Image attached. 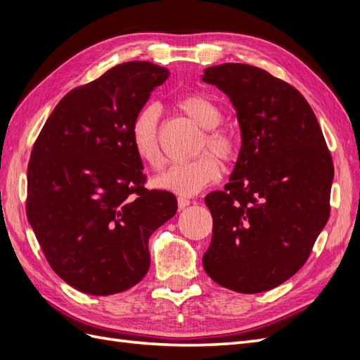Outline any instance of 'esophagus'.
<instances>
[{"mask_svg":"<svg viewBox=\"0 0 360 360\" xmlns=\"http://www.w3.org/2000/svg\"><path fill=\"white\" fill-rule=\"evenodd\" d=\"M177 204H179V209H184V207H188L191 204V201L184 197H179Z\"/></svg>","mask_w":360,"mask_h":360,"instance_id":"34e87169","label":"esophagus"}]
</instances>
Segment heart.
<instances>
[{"label": "heart", "instance_id": "1", "mask_svg": "<svg viewBox=\"0 0 360 360\" xmlns=\"http://www.w3.org/2000/svg\"><path fill=\"white\" fill-rule=\"evenodd\" d=\"M181 112L192 118L195 123L207 129L201 150L209 147L222 160H231L236 156V139L226 130L219 129L224 114L214 101L205 94H188L177 101ZM130 138L135 153L146 165L159 168L162 165V153L159 147V108L148 103L135 114L130 126ZM219 162L212 153H202L189 162L172 163L155 177L156 188L172 192L176 195L198 193L202 188L209 186L219 176Z\"/></svg>", "mask_w": 360, "mask_h": 360}]
</instances>
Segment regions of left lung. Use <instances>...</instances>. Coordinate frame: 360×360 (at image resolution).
I'll return each instance as SVG.
<instances>
[{"mask_svg":"<svg viewBox=\"0 0 360 360\" xmlns=\"http://www.w3.org/2000/svg\"><path fill=\"white\" fill-rule=\"evenodd\" d=\"M202 81L231 99L242 148L224 191L204 198L213 234L205 274L237 292L267 291L307 263L330 214L333 162L307 99L285 81L240 63Z\"/></svg>","mask_w":360,"mask_h":360,"instance_id":"left-lung-1","label":"left lung"}]
</instances>
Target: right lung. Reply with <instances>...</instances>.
Masks as SVG:
<instances>
[{"label":"right lung","instance_id":"obj_1","mask_svg":"<svg viewBox=\"0 0 360 360\" xmlns=\"http://www.w3.org/2000/svg\"><path fill=\"white\" fill-rule=\"evenodd\" d=\"M168 76L148 61L118 64L64 96L32 146L28 222L52 270L82 292L136 285L150 236L177 212L171 192L146 189L130 138L135 114Z\"/></svg>","mask_w":360,"mask_h":360}]
</instances>
